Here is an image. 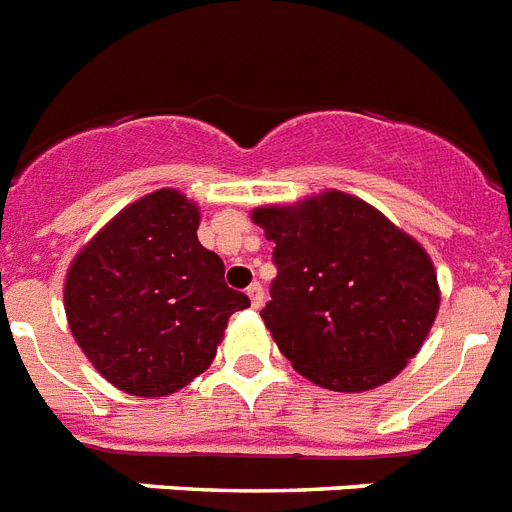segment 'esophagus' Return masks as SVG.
Masks as SVG:
<instances>
[{
  "mask_svg": "<svg viewBox=\"0 0 512 512\" xmlns=\"http://www.w3.org/2000/svg\"><path fill=\"white\" fill-rule=\"evenodd\" d=\"M247 296H249V302H252V307L255 309H260L263 307V299H265V291H263V286H260V283H252V286H249L247 289Z\"/></svg>",
  "mask_w": 512,
  "mask_h": 512,
  "instance_id": "esophagus-1",
  "label": "esophagus"
}]
</instances>
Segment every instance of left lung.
<instances>
[{"mask_svg":"<svg viewBox=\"0 0 512 512\" xmlns=\"http://www.w3.org/2000/svg\"><path fill=\"white\" fill-rule=\"evenodd\" d=\"M278 268L260 312L278 349L307 380L362 393L393 380L440 309L435 265L380 210L330 190L252 210Z\"/></svg>","mask_w":512,"mask_h":512,"instance_id":"1","label":"left lung"}]
</instances>
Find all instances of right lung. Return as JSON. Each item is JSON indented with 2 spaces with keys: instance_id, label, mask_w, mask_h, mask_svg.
Masks as SVG:
<instances>
[{
  "instance_id": "1",
  "label": "right lung",
  "mask_w": 512,
  "mask_h": 512,
  "mask_svg": "<svg viewBox=\"0 0 512 512\" xmlns=\"http://www.w3.org/2000/svg\"><path fill=\"white\" fill-rule=\"evenodd\" d=\"M200 208L179 190L140 197L111 218L64 281L77 346L132 395L176 393L203 375L226 322L249 307L223 281V260L197 239Z\"/></svg>"
}]
</instances>
